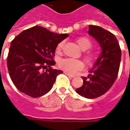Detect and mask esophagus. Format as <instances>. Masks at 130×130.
Returning a JSON list of instances; mask_svg holds the SVG:
<instances>
[{"instance_id": "esophagus-1", "label": "esophagus", "mask_w": 130, "mask_h": 130, "mask_svg": "<svg viewBox=\"0 0 130 130\" xmlns=\"http://www.w3.org/2000/svg\"><path fill=\"white\" fill-rule=\"evenodd\" d=\"M64 73H65L66 75H68V76H69V77H75L74 75H70V73H68V72H65Z\"/></svg>"}]
</instances>
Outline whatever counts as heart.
<instances>
[{"instance_id": "heart-1", "label": "heart", "mask_w": 130, "mask_h": 130, "mask_svg": "<svg viewBox=\"0 0 130 130\" xmlns=\"http://www.w3.org/2000/svg\"><path fill=\"white\" fill-rule=\"evenodd\" d=\"M77 43L83 50H88L92 46V43L90 40L85 37H82V38H80L79 39H77ZM62 47H63V43L61 42L58 44L57 49L58 50H60L62 48ZM85 57L86 62L89 64L92 63L95 59V55L92 53L85 54ZM58 65H59L60 68L63 70L65 72L70 73V74H75L77 71L81 70L84 67L83 63L81 60L69 58L61 59L58 62Z\"/></svg>"}]
</instances>
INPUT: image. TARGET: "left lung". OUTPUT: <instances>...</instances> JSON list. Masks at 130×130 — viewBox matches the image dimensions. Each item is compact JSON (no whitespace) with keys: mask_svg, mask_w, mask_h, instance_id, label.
I'll list each match as a JSON object with an SVG mask.
<instances>
[{"mask_svg":"<svg viewBox=\"0 0 130 130\" xmlns=\"http://www.w3.org/2000/svg\"><path fill=\"white\" fill-rule=\"evenodd\" d=\"M88 33L98 42L102 53L89 71V75L83 77V84L76 92L84 98L94 99L106 93L117 79L121 49L115 35L104 28L89 25Z\"/></svg>","mask_w":130,"mask_h":130,"instance_id":"obj_1","label":"left lung"}]
</instances>
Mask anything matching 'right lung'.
I'll return each instance as SVG.
<instances>
[{
	"instance_id": "right-lung-1",
	"label": "right lung",
	"mask_w": 130,
	"mask_h": 130,
	"mask_svg": "<svg viewBox=\"0 0 130 130\" xmlns=\"http://www.w3.org/2000/svg\"><path fill=\"white\" fill-rule=\"evenodd\" d=\"M68 35L34 26L12 40L7 65L10 79L18 90L32 98H39L52 89L57 76L62 73L51 68L55 65V49Z\"/></svg>"
}]
</instances>
